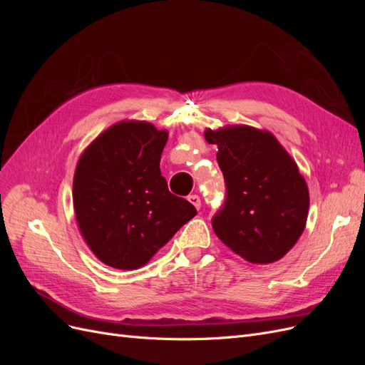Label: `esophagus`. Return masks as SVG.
I'll use <instances>...</instances> for the list:
<instances>
[{
    "label": "esophagus",
    "instance_id": "obj_1",
    "mask_svg": "<svg viewBox=\"0 0 365 365\" xmlns=\"http://www.w3.org/2000/svg\"><path fill=\"white\" fill-rule=\"evenodd\" d=\"M189 201H190V204H193L197 210L201 208V197L197 196V195H189Z\"/></svg>",
    "mask_w": 365,
    "mask_h": 365
}]
</instances>
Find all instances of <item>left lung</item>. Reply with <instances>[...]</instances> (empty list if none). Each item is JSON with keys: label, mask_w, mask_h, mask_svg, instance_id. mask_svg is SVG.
<instances>
[{"label": "left lung", "mask_w": 365, "mask_h": 365, "mask_svg": "<svg viewBox=\"0 0 365 365\" xmlns=\"http://www.w3.org/2000/svg\"><path fill=\"white\" fill-rule=\"evenodd\" d=\"M204 135L217 146L227 185L212 219L216 236L251 263L277 262L306 227L309 190L297 163L268 130L236 125Z\"/></svg>", "instance_id": "obj_1"}]
</instances>
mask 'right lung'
<instances>
[{
    "label": "right lung",
    "instance_id": "obj_1",
    "mask_svg": "<svg viewBox=\"0 0 365 365\" xmlns=\"http://www.w3.org/2000/svg\"><path fill=\"white\" fill-rule=\"evenodd\" d=\"M168 130L148 121H118L81 155L73 204L81 233L96 257L137 269L164 247L196 208L169 192L160 160Z\"/></svg>",
    "mask_w": 365,
    "mask_h": 365
}]
</instances>
